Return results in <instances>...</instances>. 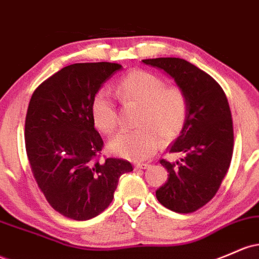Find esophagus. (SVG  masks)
<instances>
[{"label": "esophagus", "mask_w": 259, "mask_h": 259, "mask_svg": "<svg viewBox=\"0 0 259 259\" xmlns=\"http://www.w3.org/2000/svg\"><path fill=\"white\" fill-rule=\"evenodd\" d=\"M134 167H135V169H146V168H149L150 164L149 163H135Z\"/></svg>", "instance_id": "esophagus-1"}]
</instances>
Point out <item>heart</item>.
<instances>
[{
	"label": "heart",
	"instance_id": "b5f03b06",
	"mask_svg": "<svg viewBox=\"0 0 259 259\" xmlns=\"http://www.w3.org/2000/svg\"><path fill=\"white\" fill-rule=\"evenodd\" d=\"M124 106L138 107V130L120 133L110 140L113 155L133 161L147 160L161 147L162 139L172 141L182 134L189 115V101L180 86H167L161 76L146 70L125 75L115 90ZM93 123L101 133L112 135L118 126L116 106L107 91H99L91 106Z\"/></svg>",
	"mask_w": 259,
	"mask_h": 259
}]
</instances>
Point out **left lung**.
<instances>
[{"mask_svg":"<svg viewBox=\"0 0 259 259\" xmlns=\"http://www.w3.org/2000/svg\"><path fill=\"white\" fill-rule=\"evenodd\" d=\"M166 71L183 88L189 101L186 127L169 153L184 157L171 163L161 160L168 180L156 190V198L172 211L188 214L209 203L220 188L234 151V126L226 95L211 76L178 58L143 60Z\"/></svg>","mask_w":259,"mask_h":259,"instance_id":"left-lung-1","label":"left lung"}]
</instances>
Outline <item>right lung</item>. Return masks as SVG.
Segmentation results:
<instances>
[{
  "label": "right lung",
  "mask_w": 259,
  "mask_h": 259,
  "mask_svg": "<svg viewBox=\"0 0 259 259\" xmlns=\"http://www.w3.org/2000/svg\"><path fill=\"white\" fill-rule=\"evenodd\" d=\"M121 65L83 62L64 67L34 91L25 115V151L36 184L50 206L83 221L103 212L114 198L129 161L104 158L103 140L91 113L102 84Z\"/></svg>",
  "instance_id": "obj_1"
}]
</instances>
